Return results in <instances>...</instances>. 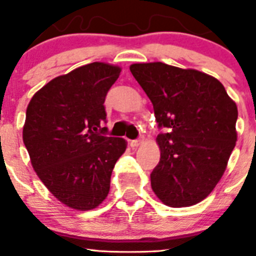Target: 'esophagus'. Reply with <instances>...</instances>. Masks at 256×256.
Wrapping results in <instances>:
<instances>
[{"instance_id": "1", "label": "esophagus", "mask_w": 256, "mask_h": 256, "mask_svg": "<svg viewBox=\"0 0 256 256\" xmlns=\"http://www.w3.org/2000/svg\"><path fill=\"white\" fill-rule=\"evenodd\" d=\"M144 144V138L140 137V138H138V140H133L132 142H130V146L138 147V146H140V144Z\"/></svg>"}]
</instances>
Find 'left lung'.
<instances>
[{
  "mask_svg": "<svg viewBox=\"0 0 256 256\" xmlns=\"http://www.w3.org/2000/svg\"><path fill=\"white\" fill-rule=\"evenodd\" d=\"M130 72L170 133L156 138L160 162L151 186L164 204L190 207L218 184L238 140V106L213 76L162 62L133 63Z\"/></svg>",
  "mask_w": 256,
  "mask_h": 256,
  "instance_id": "obj_1",
  "label": "left lung"
}]
</instances>
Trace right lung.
<instances>
[{
  "label": "right lung",
  "instance_id": "obj_1",
  "mask_svg": "<svg viewBox=\"0 0 256 256\" xmlns=\"http://www.w3.org/2000/svg\"><path fill=\"white\" fill-rule=\"evenodd\" d=\"M120 72L122 67L104 62L81 66L49 81L26 108L22 140L32 168L72 210L102 204L112 168L126 150L124 138L99 133L106 130L105 96Z\"/></svg>",
  "mask_w": 256,
  "mask_h": 256
}]
</instances>
